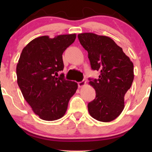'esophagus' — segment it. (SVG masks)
Instances as JSON below:
<instances>
[{"label":"esophagus","instance_id":"1","mask_svg":"<svg viewBox=\"0 0 152 152\" xmlns=\"http://www.w3.org/2000/svg\"><path fill=\"white\" fill-rule=\"evenodd\" d=\"M85 85H86V81H82L78 82V87H79V88L84 86Z\"/></svg>","mask_w":152,"mask_h":152}]
</instances>
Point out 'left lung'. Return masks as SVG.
Masks as SVG:
<instances>
[{"mask_svg": "<svg viewBox=\"0 0 152 152\" xmlns=\"http://www.w3.org/2000/svg\"><path fill=\"white\" fill-rule=\"evenodd\" d=\"M78 38L88 51L91 69L100 71L98 79H89L96 98L88 103V112L99 121H113L124 108L126 92L134 77L133 63L108 36L83 33Z\"/></svg>", "mask_w": 152, "mask_h": 152, "instance_id": "8db88e82", "label": "left lung"}]
</instances>
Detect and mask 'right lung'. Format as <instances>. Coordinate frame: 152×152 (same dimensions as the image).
Segmentation results:
<instances>
[{
    "mask_svg": "<svg viewBox=\"0 0 152 152\" xmlns=\"http://www.w3.org/2000/svg\"><path fill=\"white\" fill-rule=\"evenodd\" d=\"M76 35L43 36L23 48L16 66L17 82L33 111L45 121H55L66 114L70 99L78 88L76 82L60 77L64 69L62 54L74 42Z\"/></svg>",
    "mask_w": 152,
    "mask_h": 152,
    "instance_id": "obj_1",
    "label": "right lung"
}]
</instances>
